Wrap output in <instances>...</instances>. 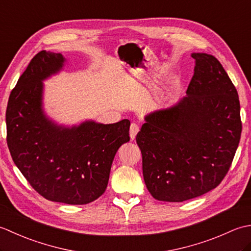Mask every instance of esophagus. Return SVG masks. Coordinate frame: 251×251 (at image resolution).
I'll return each mask as SVG.
<instances>
[{"label": "esophagus", "instance_id": "obj_1", "mask_svg": "<svg viewBox=\"0 0 251 251\" xmlns=\"http://www.w3.org/2000/svg\"><path fill=\"white\" fill-rule=\"evenodd\" d=\"M138 131H139V126H138V125L136 124V123H132V124L130 125V130H129L130 139H131V140L135 139L137 134H138Z\"/></svg>", "mask_w": 251, "mask_h": 251}]
</instances>
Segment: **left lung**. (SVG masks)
Masks as SVG:
<instances>
[{"instance_id":"1","label":"left lung","mask_w":251,"mask_h":251,"mask_svg":"<svg viewBox=\"0 0 251 251\" xmlns=\"http://www.w3.org/2000/svg\"><path fill=\"white\" fill-rule=\"evenodd\" d=\"M194 75L175 105L148 114L136 137L143 179L157 201H183L220 184L242 134L238 94L212 55L193 52Z\"/></svg>"}]
</instances>
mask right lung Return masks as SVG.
<instances>
[{
  "mask_svg": "<svg viewBox=\"0 0 251 251\" xmlns=\"http://www.w3.org/2000/svg\"><path fill=\"white\" fill-rule=\"evenodd\" d=\"M61 54H36L10 93L7 146L16 166L37 193L51 201L84 205L108 185L119 148L129 141L128 120L114 124H55L43 110V81L65 65Z\"/></svg>",
  "mask_w": 251,
  "mask_h": 251,
  "instance_id": "obj_1",
  "label": "right lung"
}]
</instances>
